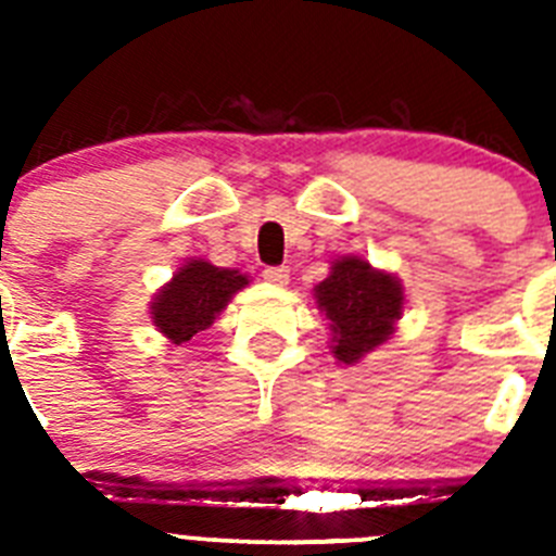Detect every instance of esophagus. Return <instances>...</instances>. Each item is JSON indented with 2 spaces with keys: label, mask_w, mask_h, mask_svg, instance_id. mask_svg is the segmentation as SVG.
<instances>
[{
  "label": "esophagus",
  "mask_w": 556,
  "mask_h": 556,
  "mask_svg": "<svg viewBox=\"0 0 556 556\" xmlns=\"http://www.w3.org/2000/svg\"><path fill=\"white\" fill-rule=\"evenodd\" d=\"M264 278L275 283V287H283V283H289V267H267L264 269Z\"/></svg>",
  "instance_id": "34e87169"
}]
</instances>
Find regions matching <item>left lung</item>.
<instances>
[{
  "label": "left lung",
  "instance_id": "left-lung-1",
  "mask_svg": "<svg viewBox=\"0 0 556 556\" xmlns=\"http://www.w3.org/2000/svg\"><path fill=\"white\" fill-rule=\"evenodd\" d=\"M314 294L331 320L333 356L345 365L381 345L404 308L401 283L362 258H342L333 264L331 275Z\"/></svg>",
  "mask_w": 556,
  "mask_h": 556
}]
</instances>
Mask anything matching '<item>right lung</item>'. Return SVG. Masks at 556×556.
<instances>
[{
  "instance_id": "right-lung-1",
  "label": "right lung",
  "mask_w": 556,
  "mask_h": 556,
  "mask_svg": "<svg viewBox=\"0 0 556 556\" xmlns=\"http://www.w3.org/2000/svg\"><path fill=\"white\" fill-rule=\"evenodd\" d=\"M248 283L236 269H219L208 262H189L159 292L152 303V323L178 345L214 323L228 306L230 294Z\"/></svg>"
}]
</instances>
